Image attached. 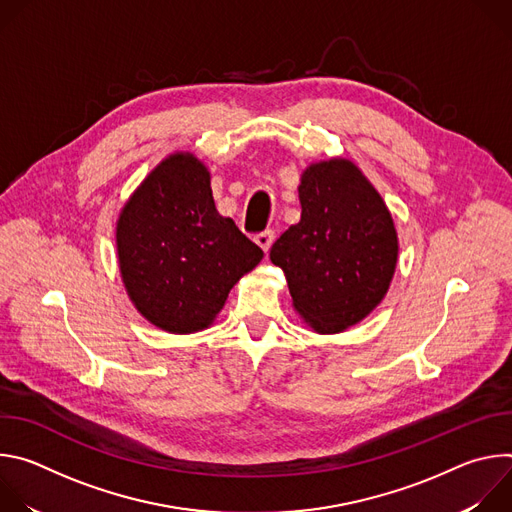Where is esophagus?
<instances>
[{
	"instance_id": "obj_1",
	"label": "esophagus",
	"mask_w": 512,
	"mask_h": 512,
	"mask_svg": "<svg viewBox=\"0 0 512 512\" xmlns=\"http://www.w3.org/2000/svg\"><path fill=\"white\" fill-rule=\"evenodd\" d=\"M255 243L263 249V253H267V251L271 249V245H273V233H271V231H265V233L257 235V237H255Z\"/></svg>"
}]
</instances>
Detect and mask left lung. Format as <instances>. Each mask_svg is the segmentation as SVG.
Here are the masks:
<instances>
[{
  "instance_id": "8db88e82",
  "label": "left lung",
  "mask_w": 512,
  "mask_h": 512,
  "mask_svg": "<svg viewBox=\"0 0 512 512\" xmlns=\"http://www.w3.org/2000/svg\"><path fill=\"white\" fill-rule=\"evenodd\" d=\"M302 218L271 247L291 306L318 334L362 322L387 296L399 237L379 190L346 158L310 164L298 186Z\"/></svg>"
}]
</instances>
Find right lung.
<instances>
[{
  "label": "right lung",
  "mask_w": 512,
  "mask_h": 512,
  "mask_svg": "<svg viewBox=\"0 0 512 512\" xmlns=\"http://www.w3.org/2000/svg\"><path fill=\"white\" fill-rule=\"evenodd\" d=\"M115 245L131 304L170 334L212 326L233 285L263 259L233 218L218 214L210 172L192 152L170 154L133 190Z\"/></svg>",
  "instance_id": "1"
}]
</instances>
